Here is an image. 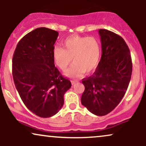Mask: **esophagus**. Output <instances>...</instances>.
<instances>
[{
    "label": "esophagus",
    "instance_id": "esophagus-1",
    "mask_svg": "<svg viewBox=\"0 0 146 146\" xmlns=\"http://www.w3.org/2000/svg\"><path fill=\"white\" fill-rule=\"evenodd\" d=\"M71 83H72V84H74L75 83V80H71Z\"/></svg>",
    "mask_w": 146,
    "mask_h": 146
}]
</instances>
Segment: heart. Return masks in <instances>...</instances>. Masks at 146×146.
<instances>
[{
  "instance_id": "b5f03b06",
  "label": "heart",
  "mask_w": 146,
  "mask_h": 146,
  "mask_svg": "<svg viewBox=\"0 0 146 146\" xmlns=\"http://www.w3.org/2000/svg\"><path fill=\"white\" fill-rule=\"evenodd\" d=\"M62 44L64 48L59 46L53 48V59L62 71L67 68L73 59L74 63L65 73L66 76L78 78L97 68L101 55V44L98 38L73 35L66 38Z\"/></svg>"
}]
</instances>
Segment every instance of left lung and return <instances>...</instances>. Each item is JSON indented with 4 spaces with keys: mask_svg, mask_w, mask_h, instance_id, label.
<instances>
[{
    "mask_svg": "<svg viewBox=\"0 0 146 146\" xmlns=\"http://www.w3.org/2000/svg\"><path fill=\"white\" fill-rule=\"evenodd\" d=\"M102 58L91 76L83 79L82 104L98 116L107 115L119 104L128 88L132 63L128 45L121 36L99 29Z\"/></svg>",
    "mask_w": 146,
    "mask_h": 146,
    "instance_id": "8db88e82",
    "label": "left lung"
}]
</instances>
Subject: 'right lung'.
<instances>
[{
  "label": "right lung",
  "mask_w": 146,
  "mask_h": 146,
  "mask_svg": "<svg viewBox=\"0 0 146 146\" xmlns=\"http://www.w3.org/2000/svg\"><path fill=\"white\" fill-rule=\"evenodd\" d=\"M58 32L37 28L19 41L12 59L14 82L22 101L37 116L59 112L71 83L55 66L53 50Z\"/></svg>",
  "instance_id": "add662e5"
}]
</instances>
